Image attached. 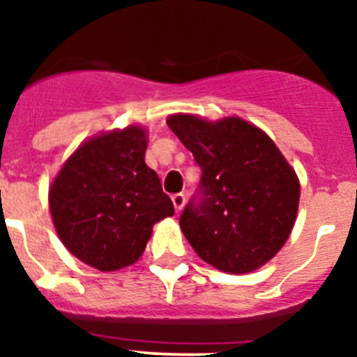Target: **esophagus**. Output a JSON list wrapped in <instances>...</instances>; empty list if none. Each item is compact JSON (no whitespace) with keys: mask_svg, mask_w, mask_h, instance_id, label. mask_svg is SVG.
I'll return each mask as SVG.
<instances>
[{"mask_svg":"<svg viewBox=\"0 0 357 357\" xmlns=\"http://www.w3.org/2000/svg\"><path fill=\"white\" fill-rule=\"evenodd\" d=\"M172 202H173V206H175V211H176V213H181L182 207H184V204H185V195H184V193H176V195H173V197H172Z\"/></svg>","mask_w":357,"mask_h":357,"instance_id":"1","label":"esophagus"}]
</instances>
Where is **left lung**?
<instances>
[{"mask_svg":"<svg viewBox=\"0 0 357 357\" xmlns=\"http://www.w3.org/2000/svg\"><path fill=\"white\" fill-rule=\"evenodd\" d=\"M168 127L202 169L178 220L185 239L222 272L263 266L295 223L301 185L291 166L263 130L239 118L209 123L178 114Z\"/></svg>","mask_w":357,"mask_h":357,"instance_id":"obj_1","label":"left lung"}]
</instances>
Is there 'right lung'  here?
<instances>
[{
	"mask_svg": "<svg viewBox=\"0 0 357 357\" xmlns=\"http://www.w3.org/2000/svg\"><path fill=\"white\" fill-rule=\"evenodd\" d=\"M144 151L139 127L98 135L69 157L50 189L53 223L66 248L102 272L135 263L151 227L175 213Z\"/></svg>",
	"mask_w": 357,
	"mask_h": 357,
	"instance_id": "obj_1",
	"label": "right lung"
}]
</instances>
